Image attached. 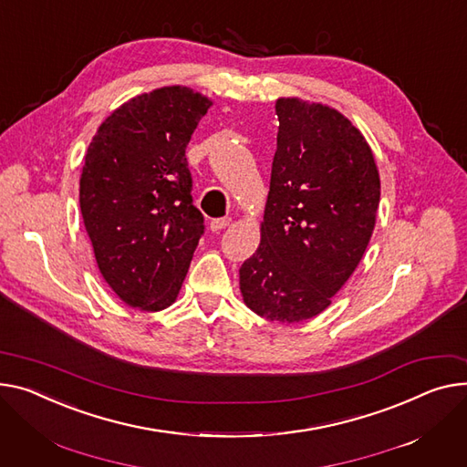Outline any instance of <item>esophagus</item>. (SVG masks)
Segmentation results:
<instances>
[{
    "label": "esophagus",
    "instance_id": "1",
    "mask_svg": "<svg viewBox=\"0 0 467 467\" xmlns=\"http://www.w3.org/2000/svg\"><path fill=\"white\" fill-rule=\"evenodd\" d=\"M229 223H231V217H217V220L210 222V229L213 233H217V231H223L225 227H229Z\"/></svg>",
    "mask_w": 467,
    "mask_h": 467
}]
</instances>
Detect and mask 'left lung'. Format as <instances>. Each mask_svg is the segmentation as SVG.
<instances>
[{"mask_svg": "<svg viewBox=\"0 0 467 467\" xmlns=\"http://www.w3.org/2000/svg\"><path fill=\"white\" fill-rule=\"evenodd\" d=\"M279 119L261 245L240 266L247 307L298 323L330 306L374 233L379 172L366 139L337 110L296 98Z\"/></svg>", "mask_w": 467, "mask_h": 467, "instance_id": "8db88e82", "label": "left lung"}]
</instances>
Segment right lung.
Instances as JSON below:
<instances>
[{"instance_id":"add662e5","label":"right lung","mask_w":467,"mask_h":467,"mask_svg":"<svg viewBox=\"0 0 467 467\" xmlns=\"http://www.w3.org/2000/svg\"><path fill=\"white\" fill-rule=\"evenodd\" d=\"M210 105L183 86L142 93L101 123L86 151L80 212L98 266L146 312L176 300L204 234L185 148Z\"/></svg>"}]
</instances>
